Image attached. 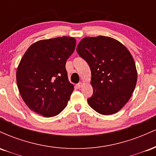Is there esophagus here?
I'll return each mask as SVG.
<instances>
[{
	"label": "esophagus",
	"instance_id": "34e87169",
	"mask_svg": "<svg viewBox=\"0 0 156 156\" xmlns=\"http://www.w3.org/2000/svg\"><path fill=\"white\" fill-rule=\"evenodd\" d=\"M82 87H83V83H81V82H80V83L77 84V87H78V88H81Z\"/></svg>",
	"mask_w": 156,
	"mask_h": 156
}]
</instances>
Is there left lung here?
I'll return each mask as SVG.
<instances>
[{
  "label": "left lung",
  "mask_w": 156,
  "mask_h": 156,
  "mask_svg": "<svg viewBox=\"0 0 156 156\" xmlns=\"http://www.w3.org/2000/svg\"><path fill=\"white\" fill-rule=\"evenodd\" d=\"M77 52L89 64L93 94L90 107L103 115L119 112L135 89L137 70L133 56L124 44L105 36L84 37Z\"/></svg>",
  "instance_id": "left-lung-1"
}]
</instances>
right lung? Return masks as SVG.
<instances>
[{
	"mask_svg": "<svg viewBox=\"0 0 156 156\" xmlns=\"http://www.w3.org/2000/svg\"><path fill=\"white\" fill-rule=\"evenodd\" d=\"M76 45L73 37L42 39L24 53L16 78L20 94L31 111L52 117L67 106L74 86L68 80L65 64Z\"/></svg>",
	"mask_w": 156,
	"mask_h": 156,
	"instance_id": "right-lung-1",
	"label": "right lung"
}]
</instances>
